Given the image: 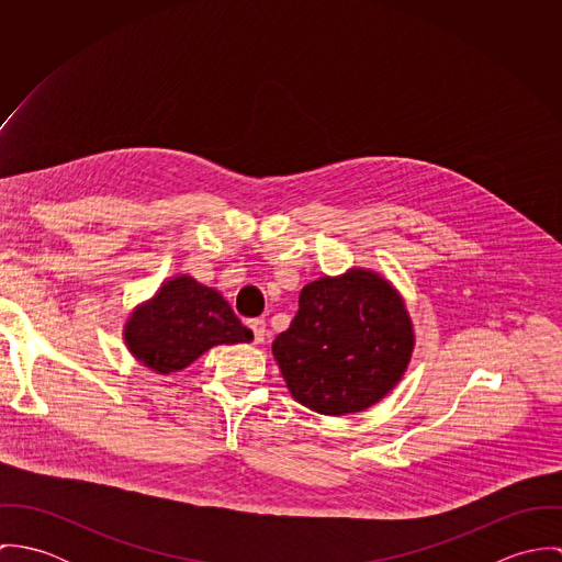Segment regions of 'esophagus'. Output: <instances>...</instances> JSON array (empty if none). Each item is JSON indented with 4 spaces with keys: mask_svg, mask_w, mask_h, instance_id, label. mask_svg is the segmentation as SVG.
Instances as JSON below:
<instances>
[{
    "mask_svg": "<svg viewBox=\"0 0 562 562\" xmlns=\"http://www.w3.org/2000/svg\"><path fill=\"white\" fill-rule=\"evenodd\" d=\"M248 324V328L252 330V339H255V344H261L263 339H266V321H261V318H252V321L246 322Z\"/></svg>",
    "mask_w": 562,
    "mask_h": 562,
    "instance_id": "34e87169",
    "label": "esophagus"
}]
</instances>
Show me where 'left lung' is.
<instances>
[{"mask_svg":"<svg viewBox=\"0 0 562 562\" xmlns=\"http://www.w3.org/2000/svg\"><path fill=\"white\" fill-rule=\"evenodd\" d=\"M415 346L401 292L379 272L350 268L321 277L272 341L292 398L322 415H348L383 401L404 376Z\"/></svg>","mask_w":562,"mask_h":562,"instance_id":"obj_1","label":"left lung"}]
</instances>
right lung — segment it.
<instances>
[{
	"instance_id": "obj_1",
	"label": "right lung",
	"mask_w": 562,
	"mask_h": 562,
	"mask_svg": "<svg viewBox=\"0 0 562 562\" xmlns=\"http://www.w3.org/2000/svg\"><path fill=\"white\" fill-rule=\"evenodd\" d=\"M123 339L136 361L166 376L188 368L214 346L250 341L252 333L218 290L179 274L134 307L123 326Z\"/></svg>"
}]
</instances>
